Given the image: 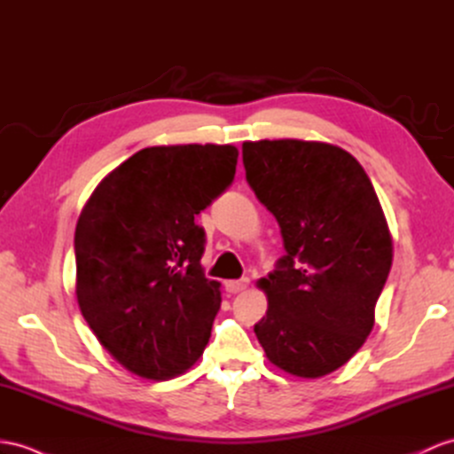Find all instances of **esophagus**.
I'll use <instances>...</instances> for the list:
<instances>
[{
  "instance_id": "1",
  "label": "esophagus",
  "mask_w": 454,
  "mask_h": 454,
  "mask_svg": "<svg viewBox=\"0 0 454 454\" xmlns=\"http://www.w3.org/2000/svg\"><path fill=\"white\" fill-rule=\"evenodd\" d=\"M248 279L245 278V279H233V281H225V291L227 293H231V294H237V293H240V291H245L247 286H248Z\"/></svg>"
}]
</instances>
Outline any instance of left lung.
<instances>
[{"label":"left lung","mask_w":454,"mask_h":454,"mask_svg":"<svg viewBox=\"0 0 454 454\" xmlns=\"http://www.w3.org/2000/svg\"><path fill=\"white\" fill-rule=\"evenodd\" d=\"M242 161L286 252L258 281L268 312L254 333L278 368L322 378L356 355L375 322L393 263L380 198L362 165L327 142H245Z\"/></svg>","instance_id":"obj_1"}]
</instances>
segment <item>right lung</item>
<instances>
[{
	"mask_svg": "<svg viewBox=\"0 0 454 454\" xmlns=\"http://www.w3.org/2000/svg\"><path fill=\"white\" fill-rule=\"evenodd\" d=\"M237 158L231 144L144 148L96 186L76 221L81 312L140 378L186 372L212 335L221 283L204 275L194 215L233 183Z\"/></svg>",
	"mask_w": 454,
	"mask_h": 454,
	"instance_id": "1",
	"label": "right lung"
}]
</instances>
